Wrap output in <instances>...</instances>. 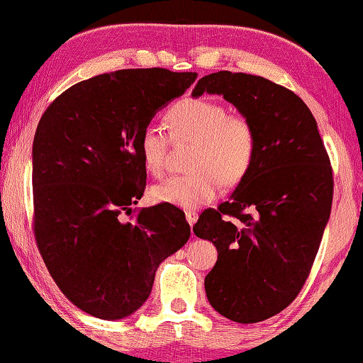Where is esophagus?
Here are the masks:
<instances>
[{
    "label": "esophagus",
    "instance_id": "obj_1",
    "mask_svg": "<svg viewBox=\"0 0 363 363\" xmlns=\"http://www.w3.org/2000/svg\"><path fill=\"white\" fill-rule=\"evenodd\" d=\"M185 216H186V220H188V224H190V225H193L198 220V213L196 211H186Z\"/></svg>",
    "mask_w": 363,
    "mask_h": 363
}]
</instances>
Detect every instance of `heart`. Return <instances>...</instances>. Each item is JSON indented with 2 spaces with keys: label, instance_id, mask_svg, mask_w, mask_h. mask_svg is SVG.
<instances>
[{
  "label": "heart",
  "instance_id": "heart-1",
  "mask_svg": "<svg viewBox=\"0 0 363 363\" xmlns=\"http://www.w3.org/2000/svg\"><path fill=\"white\" fill-rule=\"evenodd\" d=\"M170 138L159 125H147L139 138L144 169L154 177L165 170L170 139L191 143L185 175L167 178L150 190L155 203L196 209L216 198L220 188L235 186L247 177L257 155L254 125L242 114H233L223 103L186 98L165 113Z\"/></svg>",
  "mask_w": 363,
  "mask_h": 363
}]
</instances>
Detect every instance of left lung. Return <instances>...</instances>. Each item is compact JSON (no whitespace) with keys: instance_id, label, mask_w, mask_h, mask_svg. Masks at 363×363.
<instances>
[{"instance_id":"obj_1","label":"left lung","mask_w":363,"mask_h":363,"mask_svg":"<svg viewBox=\"0 0 363 363\" xmlns=\"http://www.w3.org/2000/svg\"><path fill=\"white\" fill-rule=\"evenodd\" d=\"M223 94L250 121L257 155L229 201L204 209L193 233L216 245L208 301L240 324L283 311L309 277L333 206V167L298 94L264 77L218 72L193 96Z\"/></svg>"}]
</instances>
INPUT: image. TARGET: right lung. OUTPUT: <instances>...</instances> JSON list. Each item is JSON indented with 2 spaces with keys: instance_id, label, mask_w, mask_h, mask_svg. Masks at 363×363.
Segmentation results:
<instances>
[{
  "instance_id": "obj_1",
  "label": "right lung",
  "mask_w": 363,
  "mask_h": 363,
  "mask_svg": "<svg viewBox=\"0 0 363 363\" xmlns=\"http://www.w3.org/2000/svg\"><path fill=\"white\" fill-rule=\"evenodd\" d=\"M194 72L128 68L88 78L49 104L33 145L35 244L62 293L94 318L143 306L160 262L190 239L185 213L143 208L139 138Z\"/></svg>"
}]
</instances>
